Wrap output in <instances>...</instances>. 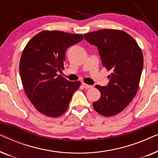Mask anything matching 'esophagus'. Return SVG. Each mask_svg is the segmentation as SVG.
Returning <instances> with one entry per match:
<instances>
[{"mask_svg":"<svg viewBox=\"0 0 158 158\" xmlns=\"http://www.w3.org/2000/svg\"><path fill=\"white\" fill-rule=\"evenodd\" d=\"M82 85H83V87L84 88H85V89H89V88H93L92 85H88V84H86V83H82Z\"/></svg>","mask_w":158,"mask_h":158,"instance_id":"34e87169","label":"esophagus"}]
</instances>
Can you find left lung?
Masks as SVG:
<instances>
[{"instance_id": "left-lung-1", "label": "left lung", "mask_w": 158, "mask_h": 158, "mask_svg": "<svg viewBox=\"0 0 158 158\" xmlns=\"http://www.w3.org/2000/svg\"><path fill=\"white\" fill-rule=\"evenodd\" d=\"M85 40L96 45L103 67L111 73L107 86L96 85L101 93L94 109L104 116L122 112L137 94L142 68V49L131 36L122 30L101 29L84 34Z\"/></svg>"}]
</instances>
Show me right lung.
Listing matches in <instances>:
<instances>
[{"label": "right lung", "instance_id": "obj_1", "mask_svg": "<svg viewBox=\"0 0 158 158\" xmlns=\"http://www.w3.org/2000/svg\"><path fill=\"white\" fill-rule=\"evenodd\" d=\"M83 39V34L46 30L26 45L19 72L26 94L40 113L57 117L68 109L81 82L69 81L57 72L64 69L67 49Z\"/></svg>", "mask_w": 158, "mask_h": 158}]
</instances>
